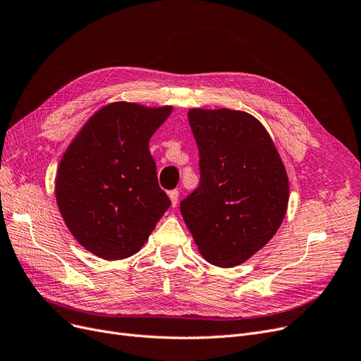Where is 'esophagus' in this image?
I'll use <instances>...</instances> for the list:
<instances>
[{"label":"esophagus","mask_w":361,"mask_h":361,"mask_svg":"<svg viewBox=\"0 0 361 361\" xmlns=\"http://www.w3.org/2000/svg\"><path fill=\"white\" fill-rule=\"evenodd\" d=\"M168 196L171 199V205L172 207H177V202H178V190L174 189V190H169L168 192Z\"/></svg>","instance_id":"obj_1"}]
</instances>
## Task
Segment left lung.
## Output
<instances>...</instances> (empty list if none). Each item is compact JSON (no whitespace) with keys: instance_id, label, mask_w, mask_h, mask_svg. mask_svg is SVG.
<instances>
[{"instance_id":"obj_1","label":"left lung","mask_w":361,"mask_h":361,"mask_svg":"<svg viewBox=\"0 0 361 361\" xmlns=\"http://www.w3.org/2000/svg\"><path fill=\"white\" fill-rule=\"evenodd\" d=\"M200 181L181 200L184 221L208 262L234 267L252 257L283 221L289 181L258 119L230 109H192Z\"/></svg>"}]
</instances>
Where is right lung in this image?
I'll list each match as a JSON object with an SVG mask.
<instances>
[{"instance_id": "1", "label": "right lung", "mask_w": 361, "mask_h": 361, "mask_svg": "<svg viewBox=\"0 0 361 361\" xmlns=\"http://www.w3.org/2000/svg\"><path fill=\"white\" fill-rule=\"evenodd\" d=\"M172 111L118 102L94 114L59 165L56 199L73 238L91 254L138 252L171 207L149 140Z\"/></svg>"}]
</instances>
